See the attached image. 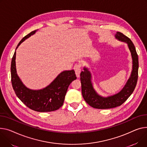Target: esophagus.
I'll return each instance as SVG.
<instances>
[{"label":"esophagus","instance_id":"1","mask_svg":"<svg viewBox=\"0 0 147 147\" xmlns=\"http://www.w3.org/2000/svg\"><path fill=\"white\" fill-rule=\"evenodd\" d=\"M81 68H82V64L80 63H77L74 66V70L75 71V73L77 77H80V74L81 72Z\"/></svg>","mask_w":147,"mask_h":147}]
</instances>
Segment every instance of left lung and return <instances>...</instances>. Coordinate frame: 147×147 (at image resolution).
Wrapping results in <instances>:
<instances>
[{"instance_id": "1", "label": "left lung", "mask_w": 147, "mask_h": 147, "mask_svg": "<svg viewBox=\"0 0 147 147\" xmlns=\"http://www.w3.org/2000/svg\"><path fill=\"white\" fill-rule=\"evenodd\" d=\"M115 38L119 41L128 44L132 58V71L131 75L123 89L118 93L107 97H103L97 94L94 90L91 74L87 68L80 73L82 92L84 100L90 106L96 109H110L122 105L133 93L137 83L138 77V57L135 47L130 39L120 32H117Z\"/></svg>"}]
</instances>
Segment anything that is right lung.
I'll use <instances>...</instances> for the list:
<instances>
[{
	"instance_id": "right-lung-1",
	"label": "right lung",
	"mask_w": 147,
	"mask_h": 147,
	"mask_svg": "<svg viewBox=\"0 0 147 147\" xmlns=\"http://www.w3.org/2000/svg\"><path fill=\"white\" fill-rule=\"evenodd\" d=\"M35 32L36 31H32L25 36L19 42L16 48ZM15 57L16 51L12 58L11 72L12 87L18 98L29 109L36 112H51L61 107L68 86L73 80L77 79L74 70L64 71L44 89L33 90L25 87L18 76L16 70Z\"/></svg>"
}]
</instances>
